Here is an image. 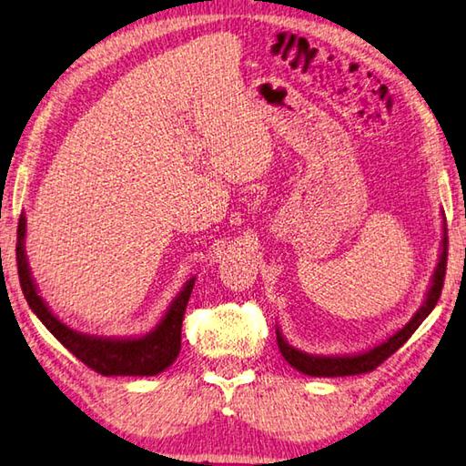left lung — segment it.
Here are the masks:
<instances>
[{"label":"left lung","instance_id":"8db88e82","mask_svg":"<svg viewBox=\"0 0 466 466\" xmlns=\"http://www.w3.org/2000/svg\"><path fill=\"white\" fill-rule=\"evenodd\" d=\"M444 215V212H442ZM442 241H440V256L438 264L434 268V274H431L430 289L426 292V299H423L421 307L413 313V317L407 321L401 329L395 331L393 336L380 341L379 346H372L364 352L358 354H344V356H317V354H307L303 350L290 346L287 339H284L282 331L279 325H276V341H279L280 354L284 356L292 369L299 372L309 374V377H352V374H364L377 369L379 364L387 360L390 354H395L399 348H401L407 339L411 338V333L420 328L421 321L431 313V309L436 307L440 295H442L444 287V274H446V258H448V235H446V218L442 225Z\"/></svg>","mask_w":466,"mask_h":466}]
</instances>
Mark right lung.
I'll use <instances>...</instances> for the list:
<instances>
[{
  "label": "right lung",
  "mask_w": 466,
  "mask_h": 466,
  "mask_svg": "<svg viewBox=\"0 0 466 466\" xmlns=\"http://www.w3.org/2000/svg\"><path fill=\"white\" fill-rule=\"evenodd\" d=\"M26 217L20 215L18 220V243H15V262H18V276L24 299L32 311L43 321L45 328L79 358L89 369L104 377H155L176 362L182 346V319L186 313L187 299L192 295L194 280L187 279L177 297L171 300L166 315L155 328L138 338H100L87 336L71 329L56 317L38 292L35 279H32L28 258H26Z\"/></svg>",
  "instance_id": "1"
}]
</instances>
